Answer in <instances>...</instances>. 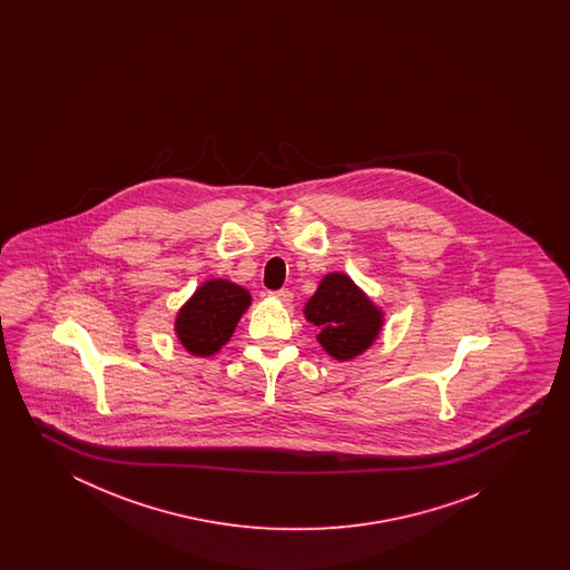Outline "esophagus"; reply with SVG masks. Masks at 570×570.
<instances>
[{
  "mask_svg": "<svg viewBox=\"0 0 570 570\" xmlns=\"http://www.w3.org/2000/svg\"><path fill=\"white\" fill-rule=\"evenodd\" d=\"M271 297H275V299L283 303L293 302V293L289 289L271 291Z\"/></svg>",
  "mask_w": 570,
  "mask_h": 570,
  "instance_id": "obj_1",
  "label": "esophagus"
}]
</instances>
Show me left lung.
<instances>
[{
    "label": "left lung",
    "instance_id": "obj_1",
    "mask_svg": "<svg viewBox=\"0 0 570 570\" xmlns=\"http://www.w3.org/2000/svg\"><path fill=\"white\" fill-rule=\"evenodd\" d=\"M303 314L320 334L317 342L336 361H351L375 342L383 314L344 273L326 275Z\"/></svg>",
    "mask_w": 570,
    "mask_h": 570
}]
</instances>
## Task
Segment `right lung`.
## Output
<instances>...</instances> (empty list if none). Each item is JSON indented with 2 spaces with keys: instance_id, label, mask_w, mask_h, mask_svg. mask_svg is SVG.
Masks as SVG:
<instances>
[{
  "instance_id": "obj_1",
  "label": "right lung",
  "mask_w": 570,
  "mask_h": 570,
  "mask_svg": "<svg viewBox=\"0 0 570 570\" xmlns=\"http://www.w3.org/2000/svg\"><path fill=\"white\" fill-rule=\"evenodd\" d=\"M250 305V293L230 281H206L177 314L175 330L187 352L212 356L234 334Z\"/></svg>"
}]
</instances>
